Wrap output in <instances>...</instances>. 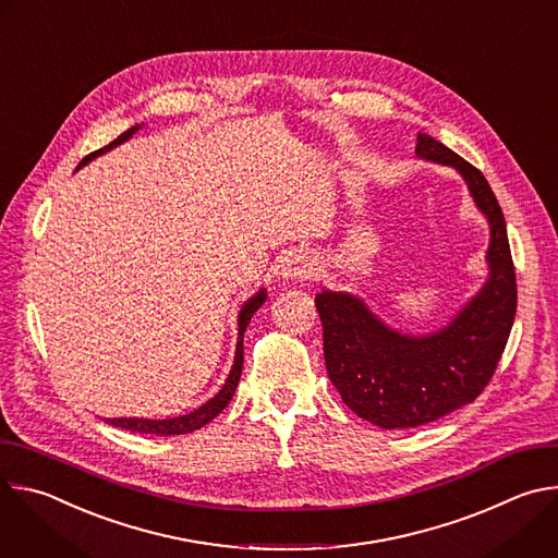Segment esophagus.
<instances>
[{
	"label": "esophagus",
	"mask_w": 558,
	"mask_h": 558,
	"mask_svg": "<svg viewBox=\"0 0 558 558\" xmlns=\"http://www.w3.org/2000/svg\"><path fill=\"white\" fill-rule=\"evenodd\" d=\"M315 271V258L304 252H289L280 263V276L284 280H311Z\"/></svg>",
	"instance_id": "esophagus-1"
}]
</instances>
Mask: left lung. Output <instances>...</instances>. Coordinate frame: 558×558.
<instances>
[{
    "label": "left lung",
    "instance_id": "1",
    "mask_svg": "<svg viewBox=\"0 0 558 558\" xmlns=\"http://www.w3.org/2000/svg\"><path fill=\"white\" fill-rule=\"evenodd\" d=\"M415 154L457 170L486 216L488 278L446 327L426 336L390 329L349 291L323 289L315 295L329 379L357 417L386 430L424 426L474 402L501 360L517 313L506 220L486 177L422 132Z\"/></svg>",
    "mask_w": 558,
    "mask_h": 558
}]
</instances>
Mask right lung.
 I'll list each match as a JSON object with an SVG mask.
<instances>
[{
    "instance_id": "add662e5",
    "label": "right lung",
    "mask_w": 558,
    "mask_h": 558,
    "mask_svg": "<svg viewBox=\"0 0 558 558\" xmlns=\"http://www.w3.org/2000/svg\"><path fill=\"white\" fill-rule=\"evenodd\" d=\"M141 125H134L130 128L128 132H123L119 138H114L110 145L88 154L82 163H78V168L88 166L90 161H95L97 156L110 151L112 147L125 143ZM76 168V170H78ZM267 300V289H260L258 293H254L243 306L241 311H238V342H235V355H233V364H231V371L222 384V388L211 397V400H207L203 407L194 409L192 413H185L181 417H170V420H143V417H117V420H106L108 424L117 426V428H125V430H132V433H145V435H161V437H172V435H185V433H192V430H198L203 428L205 424H209L229 402L231 397L235 392V386L238 381H241V373H243V338H245V331H247V325L252 320V315L263 306V302Z\"/></svg>"
}]
</instances>
